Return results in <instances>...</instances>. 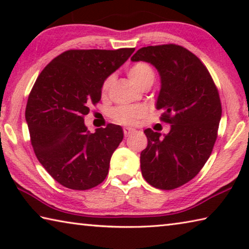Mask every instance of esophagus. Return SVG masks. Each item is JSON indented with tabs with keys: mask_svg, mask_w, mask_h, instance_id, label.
<instances>
[{
	"mask_svg": "<svg viewBox=\"0 0 249 249\" xmlns=\"http://www.w3.org/2000/svg\"><path fill=\"white\" fill-rule=\"evenodd\" d=\"M124 135H125V137H128L129 135H132V134H134L135 133V129L134 128H132V127H124Z\"/></svg>",
	"mask_w": 249,
	"mask_h": 249,
	"instance_id": "1",
	"label": "esophagus"
}]
</instances>
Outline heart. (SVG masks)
I'll list each match as a JSON object with an SVG mask.
<instances>
[{"mask_svg": "<svg viewBox=\"0 0 249 249\" xmlns=\"http://www.w3.org/2000/svg\"><path fill=\"white\" fill-rule=\"evenodd\" d=\"M127 74L130 80L141 89L145 86H149V84L151 86L155 80L154 70L146 62H136V64H134L132 67H129ZM113 80H114L113 75H109L108 78L105 79L103 83V92H107L109 89V87L113 83ZM144 115L145 109L142 107H128V105L116 107L111 113L113 120L121 124H133Z\"/></svg>", "mask_w": 249, "mask_h": 249, "instance_id": "obj_1", "label": "heart"}]
</instances>
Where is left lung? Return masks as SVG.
<instances>
[{"label": "left lung", "mask_w": 249, "mask_h": 249, "mask_svg": "<svg viewBox=\"0 0 249 249\" xmlns=\"http://www.w3.org/2000/svg\"><path fill=\"white\" fill-rule=\"evenodd\" d=\"M132 61L153 65L160 75L156 108L171 125L161 136L144 130L148 145L141 153V169L150 185L172 190L199 174L217 137L222 105L215 84L196 54L169 44L138 49Z\"/></svg>", "instance_id": "1"}]
</instances>
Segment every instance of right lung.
<instances>
[{
    "instance_id": "obj_1",
    "label": "right lung",
    "mask_w": 249,
    "mask_h": 249,
    "mask_svg": "<svg viewBox=\"0 0 249 249\" xmlns=\"http://www.w3.org/2000/svg\"><path fill=\"white\" fill-rule=\"evenodd\" d=\"M134 50H67L45 67L34 84L25 111L32 146L43 167L64 187L88 190L107 178L123 129L107 124L90 133L83 117L91 103L101 100L105 79Z\"/></svg>"
}]
</instances>
